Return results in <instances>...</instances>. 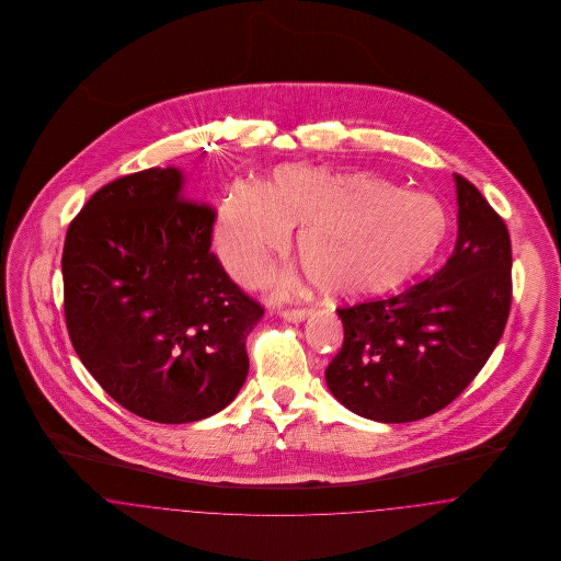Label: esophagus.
<instances>
[{
    "label": "esophagus",
    "mask_w": 561,
    "mask_h": 561,
    "mask_svg": "<svg viewBox=\"0 0 561 561\" xmlns=\"http://www.w3.org/2000/svg\"><path fill=\"white\" fill-rule=\"evenodd\" d=\"M311 316L309 307H286L282 309V318L288 321H302Z\"/></svg>",
    "instance_id": "1"
}]
</instances>
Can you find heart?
Wrapping results in <instances>:
<instances>
[{"instance_id": "heart-1", "label": "heart", "mask_w": 561, "mask_h": 561, "mask_svg": "<svg viewBox=\"0 0 561 561\" xmlns=\"http://www.w3.org/2000/svg\"><path fill=\"white\" fill-rule=\"evenodd\" d=\"M300 227L302 267L332 294L370 296L396 288L427 265L448 233L444 206L373 172L279 168L263 187L231 188L222 199L218 243L245 282L267 275L271 256Z\"/></svg>"}]
</instances>
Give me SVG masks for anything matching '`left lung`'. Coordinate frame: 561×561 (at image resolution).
<instances>
[{
  "instance_id": "obj_1",
  "label": "left lung",
  "mask_w": 561,
  "mask_h": 561,
  "mask_svg": "<svg viewBox=\"0 0 561 561\" xmlns=\"http://www.w3.org/2000/svg\"><path fill=\"white\" fill-rule=\"evenodd\" d=\"M458 238L435 275L403 293L339 307L343 347L325 368L332 396L380 423H412L453 403L499 345L507 325V225L460 174Z\"/></svg>"
}]
</instances>
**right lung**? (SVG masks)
<instances>
[{
    "instance_id": "1",
    "label": "right lung",
    "mask_w": 561,
    "mask_h": 561,
    "mask_svg": "<svg viewBox=\"0 0 561 561\" xmlns=\"http://www.w3.org/2000/svg\"><path fill=\"white\" fill-rule=\"evenodd\" d=\"M214 220L176 168H149L99 188L67 229L69 339L108 396L147 421L208 419L248 376L245 339L265 309L210 250Z\"/></svg>"
}]
</instances>
